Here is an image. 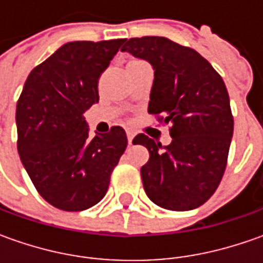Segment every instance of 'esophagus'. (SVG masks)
Masks as SVG:
<instances>
[{
    "label": "esophagus",
    "instance_id": "1",
    "mask_svg": "<svg viewBox=\"0 0 263 263\" xmlns=\"http://www.w3.org/2000/svg\"><path fill=\"white\" fill-rule=\"evenodd\" d=\"M133 137H135V133H133L132 130H127V140H128V145H132Z\"/></svg>",
    "mask_w": 263,
    "mask_h": 263
}]
</instances>
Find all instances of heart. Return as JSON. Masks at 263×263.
I'll list each match as a JSON object with an SVG mask.
<instances>
[{
  "label": "heart",
  "instance_id": "obj_1",
  "mask_svg": "<svg viewBox=\"0 0 263 263\" xmlns=\"http://www.w3.org/2000/svg\"><path fill=\"white\" fill-rule=\"evenodd\" d=\"M132 63H136V61H132Z\"/></svg>",
  "mask_w": 263,
  "mask_h": 263
}]
</instances>
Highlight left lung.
<instances>
[{
    "label": "left lung",
    "instance_id": "left-lung-1",
    "mask_svg": "<svg viewBox=\"0 0 263 263\" xmlns=\"http://www.w3.org/2000/svg\"><path fill=\"white\" fill-rule=\"evenodd\" d=\"M121 51L154 68L147 106L158 121L171 124L168 146L137 135L135 145L149 151L140 168L147 197L164 209L190 211L217 190L227 165L234 120L222 77L192 48L162 36L124 41Z\"/></svg>",
    "mask_w": 263,
    "mask_h": 263
}]
</instances>
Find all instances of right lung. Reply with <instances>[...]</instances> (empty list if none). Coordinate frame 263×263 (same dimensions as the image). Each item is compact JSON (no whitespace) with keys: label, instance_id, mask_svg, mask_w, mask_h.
<instances>
[{"label":"right lung","instance_id":"obj_1","mask_svg":"<svg viewBox=\"0 0 263 263\" xmlns=\"http://www.w3.org/2000/svg\"><path fill=\"white\" fill-rule=\"evenodd\" d=\"M126 39L76 41L27 76L17 101V151L33 186L52 206L77 212L105 196L127 147L120 126L89 137L85 112L99 101L98 80Z\"/></svg>","mask_w":263,"mask_h":263}]
</instances>
